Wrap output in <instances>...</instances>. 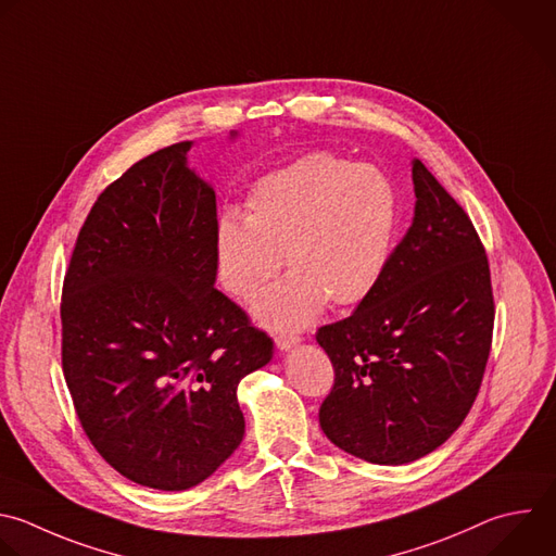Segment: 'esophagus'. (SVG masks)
I'll use <instances>...</instances> for the list:
<instances>
[{
    "label": "esophagus",
    "mask_w": 556,
    "mask_h": 556,
    "mask_svg": "<svg viewBox=\"0 0 556 556\" xmlns=\"http://www.w3.org/2000/svg\"><path fill=\"white\" fill-rule=\"evenodd\" d=\"M299 342H301V338L294 336V333H277V336H275V344H277L279 351H290V349L296 346Z\"/></svg>",
    "instance_id": "1"
}]
</instances>
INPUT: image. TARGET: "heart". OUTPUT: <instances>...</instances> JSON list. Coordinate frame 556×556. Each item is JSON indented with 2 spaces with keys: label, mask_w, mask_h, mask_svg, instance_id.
<instances>
[{
  "label": "heart",
  "mask_w": 556,
  "mask_h": 556,
  "mask_svg": "<svg viewBox=\"0 0 556 556\" xmlns=\"http://www.w3.org/2000/svg\"><path fill=\"white\" fill-rule=\"evenodd\" d=\"M397 194L384 172L314 152L253 185L244 220L227 214L216 227V273L227 294L255 301L270 329H301L329 301L346 309L371 296L393 255Z\"/></svg>",
  "instance_id": "obj_1"
}]
</instances>
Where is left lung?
I'll return each mask as SVG.
<instances>
[{"label":"left lung","mask_w":556,"mask_h":556,"mask_svg":"<svg viewBox=\"0 0 556 556\" xmlns=\"http://www.w3.org/2000/svg\"><path fill=\"white\" fill-rule=\"evenodd\" d=\"M415 216L378 290L316 331L333 364L325 437L376 465H406L467 417L493 333L491 275L463 207L413 159Z\"/></svg>","instance_id":"1"}]
</instances>
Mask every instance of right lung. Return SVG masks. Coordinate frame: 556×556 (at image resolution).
Returning <instances> with one entry per match:
<instances>
[{"instance_id":"1","label":"right lung","mask_w":556,"mask_h":556,"mask_svg":"<svg viewBox=\"0 0 556 556\" xmlns=\"http://www.w3.org/2000/svg\"><path fill=\"white\" fill-rule=\"evenodd\" d=\"M192 148L148 154L98 197L61 305L63 374L89 441L159 491L201 484L238 450V384L273 357L214 288L216 192L188 165Z\"/></svg>"}]
</instances>
